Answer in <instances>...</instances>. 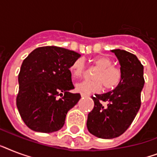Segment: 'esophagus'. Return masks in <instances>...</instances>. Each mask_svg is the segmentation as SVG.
Wrapping results in <instances>:
<instances>
[{"mask_svg": "<svg viewBox=\"0 0 157 157\" xmlns=\"http://www.w3.org/2000/svg\"><path fill=\"white\" fill-rule=\"evenodd\" d=\"M81 96L82 97V98H84V97H86V94H81Z\"/></svg>", "mask_w": 157, "mask_h": 157, "instance_id": "obj_1", "label": "esophagus"}]
</instances>
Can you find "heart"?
<instances>
[{"instance_id": "obj_1", "label": "heart", "mask_w": 157, "mask_h": 157, "mask_svg": "<svg viewBox=\"0 0 157 157\" xmlns=\"http://www.w3.org/2000/svg\"><path fill=\"white\" fill-rule=\"evenodd\" d=\"M93 63L98 68L94 76V81H81L76 84V91L84 94H90L97 93L102 88V84L105 90H111L117 87L121 81V72L119 69L113 67V63L108 57L98 56L92 59ZM85 71V63L81 59H78L72 63L70 71L71 76L75 78H78L82 76Z\"/></svg>"}]
</instances>
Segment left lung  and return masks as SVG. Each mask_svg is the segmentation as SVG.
I'll use <instances>...</instances> for the list:
<instances>
[{"instance_id": "8db88e82", "label": "left lung", "mask_w": 157, "mask_h": 157, "mask_svg": "<svg viewBox=\"0 0 157 157\" xmlns=\"http://www.w3.org/2000/svg\"><path fill=\"white\" fill-rule=\"evenodd\" d=\"M111 51L121 65V81L112 91L92 97L94 107L86 123L90 134L104 139L119 137L129 128L141 106L144 86V66L136 55L120 49Z\"/></svg>"}]
</instances>
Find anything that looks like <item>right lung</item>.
<instances>
[{"label": "right lung", "mask_w": 157, "mask_h": 157, "mask_svg": "<svg viewBox=\"0 0 157 157\" xmlns=\"http://www.w3.org/2000/svg\"><path fill=\"white\" fill-rule=\"evenodd\" d=\"M80 57L64 48L44 46L36 48L23 60L16 104L28 128L53 133L63 126L67 112L81 98L80 94L70 92L74 86L69 70Z\"/></svg>", "instance_id": "1"}]
</instances>
